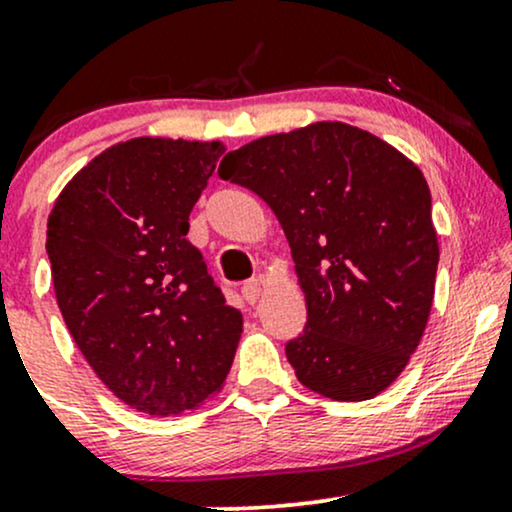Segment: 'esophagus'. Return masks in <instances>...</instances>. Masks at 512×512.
Returning <instances> with one entry per match:
<instances>
[{
    "label": "esophagus",
    "instance_id": "obj_1",
    "mask_svg": "<svg viewBox=\"0 0 512 512\" xmlns=\"http://www.w3.org/2000/svg\"><path fill=\"white\" fill-rule=\"evenodd\" d=\"M262 296V281L260 279H250L245 281L243 284V298L248 301L250 305H255L257 301H260Z\"/></svg>",
    "mask_w": 512,
    "mask_h": 512
}]
</instances>
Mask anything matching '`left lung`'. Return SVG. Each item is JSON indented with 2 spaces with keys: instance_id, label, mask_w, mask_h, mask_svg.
I'll return each mask as SVG.
<instances>
[{
  "instance_id": "obj_1",
  "label": "left lung",
  "mask_w": 512,
  "mask_h": 512,
  "mask_svg": "<svg viewBox=\"0 0 512 512\" xmlns=\"http://www.w3.org/2000/svg\"><path fill=\"white\" fill-rule=\"evenodd\" d=\"M219 175L262 197L289 240L308 308L286 344L296 378L337 402L387 390L424 337L436 291L424 173L366 129L313 122L231 151Z\"/></svg>"
}]
</instances>
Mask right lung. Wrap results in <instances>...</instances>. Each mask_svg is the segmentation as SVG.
<instances>
[{"label": "right lung", "instance_id": "1", "mask_svg": "<svg viewBox=\"0 0 512 512\" xmlns=\"http://www.w3.org/2000/svg\"><path fill=\"white\" fill-rule=\"evenodd\" d=\"M221 142L139 137L69 180L48 219L57 305L93 373L151 416L221 390L243 332L187 240Z\"/></svg>", "mask_w": 512, "mask_h": 512}]
</instances>
